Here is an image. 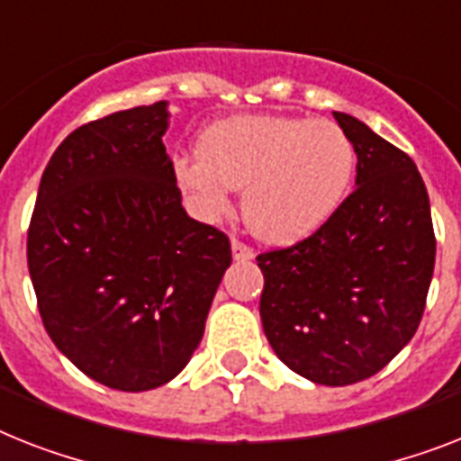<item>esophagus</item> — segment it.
I'll return each mask as SVG.
<instances>
[{"label":"esophagus","instance_id":"34e87169","mask_svg":"<svg viewBox=\"0 0 461 461\" xmlns=\"http://www.w3.org/2000/svg\"><path fill=\"white\" fill-rule=\"evenodd\" d=\"M230 249H233V258L235 261H249V258H254V252L249 249L247 245H242L240 240H230Z\"/></svg>","mask_w":461,"mask_h":461}]
</instances>
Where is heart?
Returning <instances> with one entry per match:
<instances>
[{"mask_svg":"<svg viewBox=\"0 0 461 461\" xmlns=\"http://www.w3.org/2000/svg\"><path fill=\"white\" fill-rule=\"evenodd\" d=\"M195 158L174 159V181L193 214L216 221L242 190L247 228L268 245H296L325 226L356 174L351 136L330 120L235 115L197 140Z\"/></svg>","mask_w":461,"mask_h":461,"instance_id":"1","label":"heart"}]
</instances>
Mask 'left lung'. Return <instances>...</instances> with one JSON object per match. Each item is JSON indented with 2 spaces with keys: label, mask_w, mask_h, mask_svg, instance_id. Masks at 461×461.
Here are the masks:
<instances>
[{
  "label": "left lung",
  "mask_w": 461,
  "mask_h": 461,
  "mask_svg": "<svg viewBox=\"0 0 461 461\" xmlns=\"http://www.w3.org/2000/svg\"><path fill=\"white\" fill-rule=\"evenodd\" d=\"M356 188L311 238L258 254V313L296 375L346 386L376 375L420 327L436 264L427 185L408 155L348 113Z\"/></svg>",
  "instance_id": "1"
}]
</instances>
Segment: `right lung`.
I'll list each match as a JSON object with an SVG mask.
<instances>
[{
  "label": "right lung",
  "mask_w": 461,
  "mask_h": 461,
  "mask_svg": "<svg viewBox=\"0 0 461 461\" xmlns=\"http://www.w3.org/2000/svg\"><path fill=\"white\" fill-rule=\"evenodd\" d=\"M169 103L75 129L41 174L28 268L41 322L75 367L150 391L188 365L230 245L185 214L162 143Z\"/></svg>",
  "instance_id": "1"
}]
</instances>
